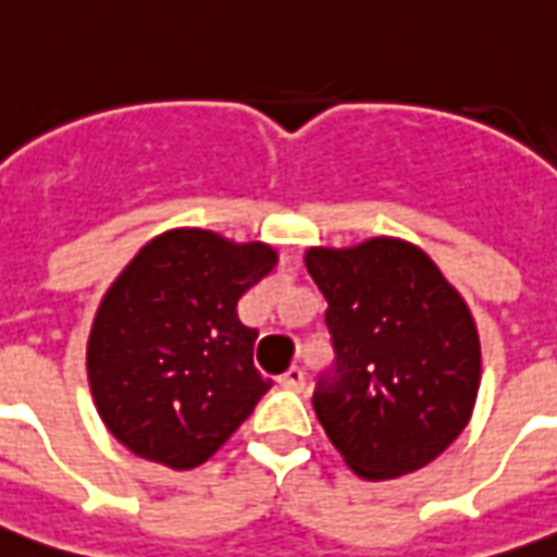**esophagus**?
Instances as JSON below:
<instances>
[{"instance_id": "34e87169", "label": "esophagus", "mask_w": 557, "mask_h": 557, "mask_svg": "<svg viewBox=\"0 0 557 557\" xmlns=\"http://www.w3.org/2000/svg\"><path fill=\"white\" fill-rule=\"evenodd\" d=\"M280 387L292 389V393H304L306 389V372L300 367H288L283 375H280Z\"/></svg>"}]
</instances>
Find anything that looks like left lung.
Returning a JSON list of instances; mask_svg holds the SVG:
<instances>
[{
    "label": "left lung",
    "mask_w": 557,
    "mask_h": 557,
    "mask_svg": "<svg viewBox=\"0 0 557 557\" xmlns=\"http://www.w3.org/2000/svg\"><path fill=\"white\" fill-rule=\"evenodd\" d=\"M306 269L335 347L312 396L323 431L364 480L419 471L474 410L480 338L466 300L422 248L393 236L309 248Z\"/></svg>",
    "instance_id": "left-lung-1"
}]
</instances>
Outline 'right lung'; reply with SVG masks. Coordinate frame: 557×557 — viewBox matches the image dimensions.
Wrapping results in <instances>:
<instances>
[{"instance_id": "right-lung-1", "label": "right lung", "mask_w": 557, "mask_h": 557, "mask_svg": "<svg viewBox=\"0 0 557 557\" xmlns=\"http://www.w3.org/2000/svg\"><path fill=\"white\" fill-rule=\"evenodd\" d=\"M277 265L265 243L176 227L135 253L100 300L86 349L109 433L135 457L187 471L210 459L271 387L239 297Z\"/></svg>"}]
</instances>
